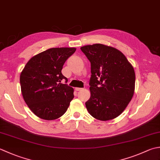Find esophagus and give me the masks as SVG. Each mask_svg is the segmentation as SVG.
Wrapping results in <instances>:
<instances>
[{
  "instance_id": "1",
  "label": "esophagus",
  "mask_w": 160,
  "mask_h": 160,
  "mask_svg": "<svg viewBox=\"0 0 160 160\" xmlns=\"http://www.w3.org/2000/svg\"><path fill=\"white\" fill-rule=\"evenodd\" d=\"M82 88H79V87H76V90L78 91H78H80V90H82Z\"/></svg>"
}]
</instances>
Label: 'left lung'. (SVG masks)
Returning <instances> with one entry per match:
<instances>
[{
  "label": "left lung",
  "mask_w": 160,
  "mask_h": 160,
  "mask_svg": "<svg viewBox=\"0 0 160 160\" xmlns=\"http://www.w3.org/2000/svg\"><path fill=\"white\" fill-rule=\"evenodd\" d=\"M91 63L89 113L101 121L118 117L132 99L135 87L134 68L123 53L101 43L80 48Z\"/></svg>",
  "instance_id": "8db88e82"
}]
</instances>
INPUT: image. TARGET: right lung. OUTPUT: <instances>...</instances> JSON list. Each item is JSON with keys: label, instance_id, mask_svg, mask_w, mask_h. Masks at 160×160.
Instances as JSON below:
<instances>
[{"label": "right lung", "instance_id": "right-lung-1", "mask_svg": "<svg viewBox=\"0 0 160 160\" xmlns=\"http://www.w3.org/2000/svg\"><path fill=\"white\" fill-rule=\"evenodd\" d=\"M76 48H52L34 55L21 73V93L25 102L37 117L55 120L67 110L74 98L73 89L62 73L67 59Z\"/></svg>", "mask_w": 160, "mask_h": 160}]
</instances>
